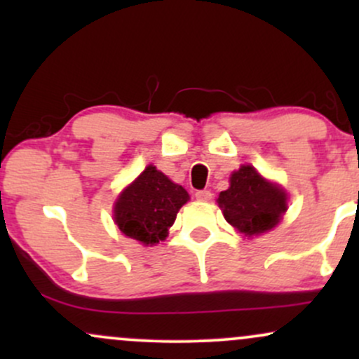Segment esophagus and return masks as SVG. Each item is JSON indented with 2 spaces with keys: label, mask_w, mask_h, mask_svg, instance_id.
I'll return each mask as SVG.
<instances>
[{
  "label": "esophagus",
  "mask_w": 359,
  "mask_h": 359,
  "mask_svg": "<svg viewBox=\"0 0 359 359\" xmlns=\"http://www.w3.org/2000/svg\"><path fill=\"white\" fill-rule=\"evenodd\" d=\"M211 197H212V194H211V191H197L196 192V199L197 201H201V203H208V201H211Z\"/></svg>",
  "instance_id": "esophagus-1"
}]
</instances>
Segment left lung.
<instances>
[{
    "label": "left lung",
    "mask_w": 359,
    "mask_h": 359,
    "mask_svg": "<svg viewBox=\"0 0 359 359\" xmlns=\"http://www.w3.org/2000/svg\"><path fill=\"white\" fill-rule=\"evenodd\" d=\"M224 219L245 236H258L278 224L287 211V192L251 165L229 177V187L217 197Z\"/></svg>",
    "instance_id": "8db88e82"
}]
</instances>
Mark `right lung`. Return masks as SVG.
Masks as SVG:
<instances>
[{
	"label": "right lung",
	"mask_w": 359,
	"mask_h": 359,
	"mask_svg": "<svg viewBox=\"0 0 359 359\" xmlns=\"http://www.w3.org/2000/svg\"><path fill=\"white\" fill-rule=\"evenodd\" d=\"M189 201L182 185L148 165L114 203V222L125 236L143 245L163 241L177 212Z\"/></svg>",
	"instance_id": "right-lung-1"
}]
</instances>
